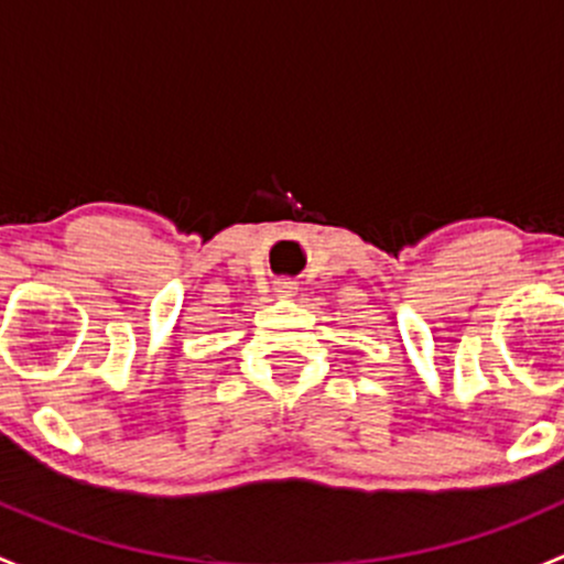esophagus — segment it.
I'll list each match as a JSON object with an SVG mask.
<instances>
[{
    "instance_id": "obj_1",
    "label": "esophagus",
    "mask_w": 564,
    "mask_h": 564,
    "mask_svg": "<svg viewBox=\"0 0 564 564\" xmlns=\"http://www.w3.org/2000/svg\"><path fill=\"white\" fill-rule=\"evenodd\" d=\"M275 292L281 294V297H294V292H297V283H294L292 278H278Z\"/></svg>"
}]
</instances>
